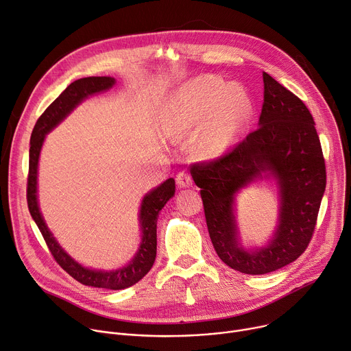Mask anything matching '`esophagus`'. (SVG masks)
Masks as SVG:
<instances>
[{
  "mask_svg": "<svg viewBox=\"0 0 351 351\" xmlns=\"http://www.w3.org/2000/svg\"><path fill=\"white\" fill-rule=\"evenodd\" d=\"M176 183H178L179 187L184 189V187H190V186L193 184V179H192V176H190V173L182 171L176 176Z\"/></svg>",
  "mask_w": 351,
  "mask_h": 351,
  "instance_id": "34e87169",
  "label": "esophagus"
}]
</instances>
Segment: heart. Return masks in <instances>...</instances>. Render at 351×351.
<instances>
[{"label": "heart", "instance_id": "1", "mask_svg": "<svg viewBox=\"0 0 351 351\" xmlns=\"http://www.w3.org/2000/svg\"><path fill=\"white\" fill-rule=\"evenodd\" d=\"M253 102L241 85L207 75L184 84L167 105L162 130L179 138L196 130L195 152L204 159L228 152L242 137Z\"/></svg>", "mask_w": 351, "mask_h": 351}]
</instances>
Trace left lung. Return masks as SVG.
<instances>
[{"mask_svg":"<svg viewBox=\"0 0 351 351\" xmlns=\"http://www.w3.org/2000/svg\"><path fill=\"white\" fill-rule=\"evenodd\" d=\"M259 127L232 151L190 167L202 189L208 234L218 258L245 274H266L290 265L305 252L326 187V168L315 121L304 102L263 73ZM274 178L279 222L265 247L245 250L239 241L234 200L242 188Z\"/></svg>","mask_w":351,"mask_h":351,"instance_id":"8db88e82","label":"left lung"}]
</instances>
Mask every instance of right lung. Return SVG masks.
Instances as JSON below:
<instances>
[{
  "instance_id": "add662e5",
  "label": "right lung",
  "mask_w": 351,
  "mask_h": 351,
  "mask_svg": "<svg viewBox=\"0 0 351 351\" xmlns=\"http://www.w3.org/2000/svg\"><path fill=\"white\" fill-rule=\"evenodd\" d=\"M116 84L113 77H86L74 81L60 97L43 112L38 119L34 132L30 136L29 148V175L26 199L29 213L39 227L53 258L64 269L71 277L84 285L98 287V289L108 290H123L127 287L138 282L152 267L156 258V221L159 211L164 208L169 199L175 195V179L169 178L158 187L148 192L140 207L138 221L141 230V243L138 246L134 258L125 266L117 270H97L88 269L74 261L70 254L60 246L50 230L47 228L45 218L40 213L38 203V165L42 145L46 134L50 133L57 124L64 120L82 101L89 98L90 95L105 92Z\"/></svg>"
}]
</instances>
